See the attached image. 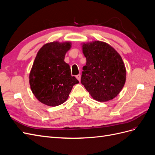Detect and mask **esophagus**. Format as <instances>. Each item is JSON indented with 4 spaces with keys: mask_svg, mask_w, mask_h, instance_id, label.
Listing matches in <instances>:
<instances>
[{
    "mask_svg": "<svg viewBox=\"0 0 155 155\" xmlns=\"http://www.w3.org/2000/svg\"><path fill=\"white\" fill-rule=\"evenodd\" d=\"M76 78L78 79V80L79 81H80V80H81V75H80V74L77 75V76H76Z\"/></svg>",
    "mask_w": 155,
    "mask_h": 155,
    "instance_id": "esophagus-1",
    "label": "esophagus"
}]
</instances>
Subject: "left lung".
Here are the masks:
<instances>
[{
  "instance_id": "8db88e82",
  "label": "left lung",
  "mask_w": 155,
  "mask_h": 155,
  "mask_svg": "<svg viewBox=\"0 0 155 155\" xmlns=\"http://www.w3.org/2000/svg\"><path fill=\"white\" fill-rule=\"evenodd\" d=\"M87 59L81 83L93 99L105 102L114 99L122 90L126 69L122 58L112 46L94 41L82 44Z\"/></svg>"
}]
</instances>
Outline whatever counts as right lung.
<instances>
[{"mask_svg": "<svg viewBox=\"0 0 155 155\" xmlns=\"http://www.w3.org/2000/svg\"><path fill=\"white\" fill-rule=\"evenodd\" d=\"M69 41L44 45L37 54L29 75L31 90L42 104L58 106L66 101L73 86L79 81L71 76L64 56L71 48Z\"/></svg>", "mask_w": 155, "mask_h": 155, "instance_id": "right-lung-1", "label": "right lung"}]
</instances>
